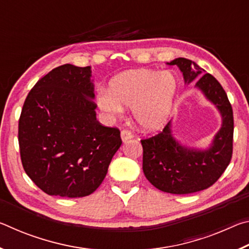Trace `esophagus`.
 I'll list each match as a JSON object with an SVG mask.
<instances>
[{"mask_svg": "<svg viewBox=\"0 0 249 249\" xmlns=\"http://www.w3.org/2000/svg\"><path fill=\"white\" fill-rule=\"evenodd\" d=\"M121 137H122V141H123V142H125L128 140H130V138H133V134L127 129H123L121 132Z\"/></svg>", "mask_w": 249, "mask_h": 249, "instance_id": "1", "label": "esophagus"}]
</instances>
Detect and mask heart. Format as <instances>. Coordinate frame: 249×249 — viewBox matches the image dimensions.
I'll return each mask as SVG.
<instances>
[{
	"label": "heart",
	"instance_id": "obj_1",
	"mask_svg": "<svg viewBox=\"0 0 249 249\" xmlns=\"http://www.w3.org/2000/svg\"><path fill=\"white\" fill-rule=\"evenodd\" d=\"M179 82L170 71L134 69L121 72L96 94V104L108 119H116L130 107L142 129L153 132L167 123L178 93Z\"/></svg>",
	"mask_w": 249,
	"mask_h": 249
}]
</instances>
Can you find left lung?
<instances>
[{
	"instance_id": "8db88e82",
	"label": "left lung",
	"mask_w": 249,
	"mask_h": 249,
	"mask_svg": "<svg viewBox=\"0 0 249 249\" xmlns=\"http://www.w3.org/2000/svg\"><path fill=\"white\" fill-rule=\"evenodd\" d=\"M168 65L178 66L189 84L197 78L196 88L215 105L222 117L221 128L210 147L196 149L181 145L172 135L171 121L161 133L142 140V171L159 190L172 195H188L214 184L230 165L233 154V109L220 82L205 73L195 61L177 58Z\"/></svg>"
}]
</instances>
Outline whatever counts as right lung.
Wrapping results in <instances>:
<instances>
[{"instance_id": "obj_1", "label": "right lung", "mask_w": 249, "mask_h": 249, "mask_svg": "<svg viewBox=\"0 0 249 249\" xmlns=\"http://www.w3.org/2000/svg\"><path fill=\"white\" fill-rule=\"evenodd\" d=\"M91 67L66 64L38 80L18 122L23 168L49 196L81 197L102 183L122 145L120 130L96 121Z\"/></svg>"}]
</instances>
